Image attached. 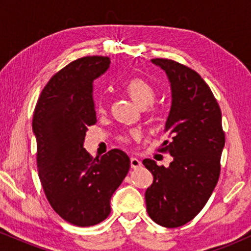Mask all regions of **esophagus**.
I'll use <instances>...</instances> for the list:
<instances>
[{
    "instance_id": "esophagus-1",
    "label": "esophagus",
    "mask_w": 251,
    "mask_h": 251,
    "mask_svg": "<svg viewBox=\"0 0 251 251\" xmlns=\"http://www.w3.org/2000/svg\"><path fill=\"white\" fill-rule=\"evenodd\" d=\"M140 165H142V162H140V160L138 159V158H134V157L131 158V168L132 169L140 168Z\"/></svg>"
}]
</instances>
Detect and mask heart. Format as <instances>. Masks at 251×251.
<instances>
[{"label":"heart","mask_w":251,"mask_h":251,"mask_svg":"<svg viewBox=\"0 0 251 251\" xmlns=\"http://www.w3.org/2000/svg\"><path fill=\"white\" fill-rule=\"evenodd\" d=\"M126 93L128 94V97L133 100L134 103H137L138 107L140 108H146L149 106H151L152 103L154 102L155 97H157V91L153 87L151 82L148 81L144 77H133L129 81L126 83L125 86ZM105 99L103 98H100L97 101V111L102 113L105 112ZM155 109H152V112H154ZM138 132L137 131H131L129 134L127 135H122L120 137V140L124 143L128 142L129 137H137Z\"/></svg>","instance_id":"obj_1"}]
</instances>
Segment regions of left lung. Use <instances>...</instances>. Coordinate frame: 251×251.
Returning a JSON list of instances; mask_svg holds the SVG:
<instances>
[{
    "instance_id": "1",
    "label": "left lung",
    "mask_w": 251,
    "mask_h": 251,
    "mask_svg": "<svg viewBox=\"0 0 251 251\" xmlns=\"http://www.w3.org/2000/svg\"><path fill=\"white\" fill-rule=\"evenodd\" d=\"M171 83V109L164 132L169 134L162 152L174 160L168 168L144 159L153 175L145 192L152 221L165 227L186 224L200 214L214 191L226 144L220 105L197 72L168 59H152Z\"/></svg>"
}]
</instances>
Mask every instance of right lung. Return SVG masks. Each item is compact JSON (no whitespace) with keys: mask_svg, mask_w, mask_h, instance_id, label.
Here are the masks:
<instances>
[{"mask_svg":"<svg viewBox=\"0 0 251 251\" xmlns=\"http://www.w3.org/2000/svg\"><path fill=\"white\" fill-rule=\"evenodd\" d=\"M107 56H85L68 63L42 89L33 116L39 177L60 217L92 226L108 217L111 197L129 170V158L113 149L92 158L86 132L97 123L93 81L109 67Z\"/></svg>","mask_w":251,"mask_h":251,"instance_id":"right-lung-1","label":"right lung"}]
</instances>
